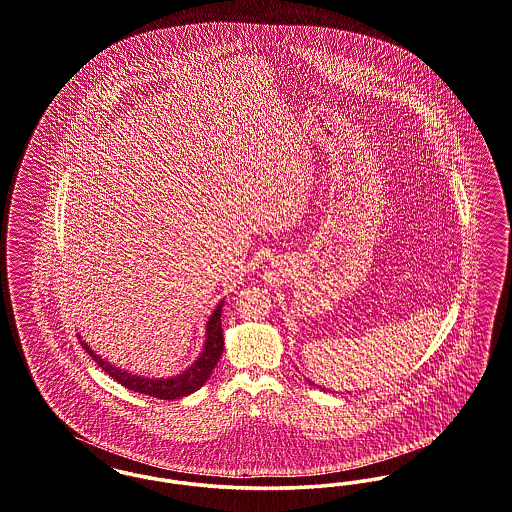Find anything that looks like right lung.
Masks as SVG:
<instances>
[{
  "mask_svg": "<svg viewBox=\"0 0 512 512\" xmlns=\"http://www.w3.org/2000/svg\"><path fill=\"white\" fill-rule=\"evenodd\" d=\"M222 306L223 300L216 306V310L208 317L206 321V338H204V346L200 356L195 359V363L191 367H187L181 375L170 378H149L139 377L134 373L122 371L120 367H114L109 361H105L103 357L97 356L84 340L82 348L88 350L89 356L93 357V361L109 375L114 378L118 384H122L128 390H134L139 394L158 398V400H178L185 398L193 392H197L200 386L210 378L214 367L218 365L220 357L223 354V329H222ZM80 338V336H78Z\"/></svg>",
  "mask_w": 512,
  "mask_h": 512,
  "instance_id": "add662e5",
  "label": "right lung"
}]
</instances>
